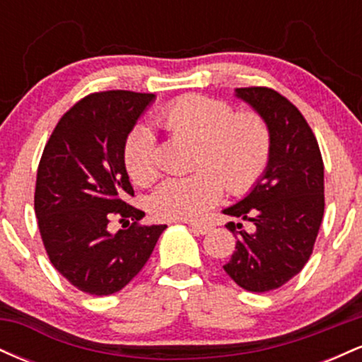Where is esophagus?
Wrapping results in <instances>:
<instances>
[{
  "label": "esophagus",
  "instance_id": "1",
  "mask_svg": "<svg viewBox=\"0 0 362 362\" xmlns=\"http://www.w3.org/2000/svg\"><path fill=\"white\" fill-rule=\"evenodd\" d=\"M189 226L192 228V231H195V233H199V235H206L211 231V226L206 223H190Z\"/></svg>",
  "mask_w": 362,
  "mask_h": 362
}]
</instances>
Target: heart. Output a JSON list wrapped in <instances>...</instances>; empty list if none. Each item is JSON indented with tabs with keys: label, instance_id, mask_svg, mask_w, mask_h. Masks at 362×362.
<instances>
[{
	"label": "heart",
	"instance_id": "heart-1",
	"mask_svg": "<svg viewBox=\"0 0 362 362\" xmlns=\"http://www.w3.org/2000/svg\"><path fill=\"white\" fill-rule=\"evenodd\" d=\"M156 124L170 134L197 143L194 173L170 177L149 199L160 219H195L218 204L224 185L243 195L259 184L271 163L272 131L259 112H235L228 102L206 95H182L161 107ZM124 167L138 185L156 180V141L146 126H136L122 149Z\"/></svg>",
	"mask_w": 362,
	"mask_h": 362
}]
</instances>
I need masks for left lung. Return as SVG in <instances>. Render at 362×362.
Here are the masks:
<instances>
[{"label":"left lung","instance_id":"left-lung-1","mask_svg":"<svg viewBox=\"0 0 362 362\" xmlns=\"http://www.w3.org/2000/svg\"><path fill=\"white\" fill-rule=\"evenodd\" d=\"M236 97L269 122L272 155L252 192L223 211L255 226L248 233L242 223L226 224L236 247L223 269L240 288L267 293L300 274L313 253L325 211L323 160L306 119L279 91L247 86Z\"/></svg>","mask_w":362,"mask_h":362}]
</instances>
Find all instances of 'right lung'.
<instances>
[{
  "mask_svg": "<svg viewBox=\"0 0 362 362\" xmlns=\"http://www.w3.org/2000/svg\"><path fill=\"white\" fill-rule=\"evenodd\" d=\"M153 98L127 90L86 95L45 143L34 195L40 238L54 267L86 294L109 296L129 284L167 228L141 224L144 213L127 202L134 190L122 160L127 134ZM114 217L124 223L115 235Z\"/></svg>",
  "mask_w": 362,
  "mask_h": 362,
  "instance_id": "1",
  "label": "right lung"
}]
</instances>
